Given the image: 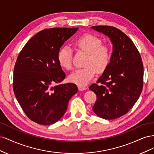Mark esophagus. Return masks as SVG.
<instances>
[{
	"instance_id": "1",
	"label": "esophagus",
	"mask_w": 154,
	"mask_h": 154,
	"mask_svg": "<svg viewBox=\"0 0 154 154\" xmlns=\"http://www.w3.org/2000/svg\"><path fill=\"white\" fill-rule=\"evenodd\" d=\"M78 90L79 91H84L86 89V87L85 86H83V85H78Z\"/></svg>"
}]
</instances>
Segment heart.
Returning <instances> with one entry per match:
<instances>
[{"instance_id": "b5f03b06", "label": "heart", "mask_w": 154, "mask_h": 154, "mask_svg": "<svg viewBox=\"0 0 154 154\" xmlns=\"http://www.w3.org/2000/svg\"><path fill=\"white\" fill-rule=\"evenodd\" d=\"M74 45L78 51L87 54L85 67L76 70L69 79L71 83L84 85L95 76L96 72L103 73L106 71L111 61L112 51L109 46L102 44L100 38L92 34L80 36L74 42ZM72 49L67 45L59 50L57 60L60 67L67 70L72 69Z\"/></svg>"}]
</instances>
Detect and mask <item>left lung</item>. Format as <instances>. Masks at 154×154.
Returning <instances> with one entry per match:
<instances>
[{"label":"left lung","mask_w":154,"mask_h":154,"mask_svg":"<svg viewBox=\"0 0 154 154\" xmlns=\"http://www.w3.org/2000/svg\"><path fill=\"white\" fill-rule=\"evenodd\" d=\"M92 28L108 36L113 52L108 68L89 89L96 94L94 112L105 119L127 114L136 103L143 87V65L136 45L128 36L112 26Z\"/></svg>","instance_id":"left-lung-1"}]
</instances>
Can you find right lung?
Here are the masks:
<instances>
[{"instance_id":"1","label":"right lung","mask_w":154,"mask_h":154,"mask_svg":"<svg viewBox=\"0 0 154 154\" xmlns=\"http://www.w3.org/2000/svg\"><path fill=\"white\" fill-rule=\"evenodd\" d=\"M74 28H50L40 31L27 42L14 67L13 88L16 98L31 121L43 125L54 124L64 115L77 86L62 82L66 74L57 60L58 53Z\"/></svg>"}]
</instances>
